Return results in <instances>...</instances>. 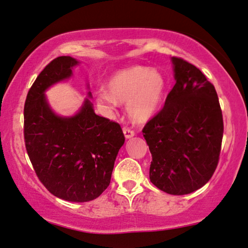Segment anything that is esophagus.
I'll list each match as a JSON object with an SVG mask.
<instances>
[{"label":"esophagus","instance_id":"34e87169","mask_svg":"<svg viewBox=\"0 0 248 248\" xmlns=\"http://www.w3.org/2000/svg\"><path fill=\"white\" fill-rule=\"evenodd\" d=\"M124 134L125 138H131L135 136V131L128 127H124Z\"/></svg>","mask_w":248,"mask_h":248}]
</instances>
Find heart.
I'll use <instances>...</instances> for the list:
<instances>
[{"instance_id":"heart-1","label":"heart","mask_w":248,"mask_h":248,"mask_svg":"<svg viewBox=\"0 0 248 248\" xmlns=\"http://www.w3.org/2000/svg\"><path fill=\"white\" fill-rule=\"evenodd\" d=\"M109 91L100 89L95 101L103 112L111 113L118 102L128 103V112L136 121H147L160 108L165 79L157 70L132 66L117 72L109 81Z\"/></svg>"}]
</instances>
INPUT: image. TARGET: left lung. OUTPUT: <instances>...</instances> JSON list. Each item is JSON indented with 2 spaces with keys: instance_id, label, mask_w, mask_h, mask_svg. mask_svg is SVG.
I'll return each instance as SVG.
<instances>
[{
  "instance_id": "1",
  "label": "left lung",
  "mask_w": 248,
  "mask_h": 248,
  "mask_svg": "<svg viewBox=\"0 0 248 248\" xmlns=\"http://www.w3.org/2000/svg\"><path fill=\"white\" fill-rule=\"evenodd\" d=\"M171 61L176 83L142 134L153 157L150 182L167 194L186 195L215 172L224 123L213 83L184 59L172 57Z\"/></svg>"
}]
</instances>
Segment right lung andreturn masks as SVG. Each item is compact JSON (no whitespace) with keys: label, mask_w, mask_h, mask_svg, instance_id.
<instances>
[{"label":"right lung","mask_w":248,"mask_h":248,"mask_svg":"<svg viewBox=\"0 0 248 248\" xmlns=\"http://www.w3.org/2000/svg\"><path fill=\"white\" fill-rule=\"evenodd\" d=\"M77 64L71 57H58L36 78L24 103V142L43 186L64 201L84 202L109 186L124 136L119 124L94 113L89 99L70 118L50 109L44 91L71 77Z\"/></svg>","instance_id":"1"}]
</instances>
